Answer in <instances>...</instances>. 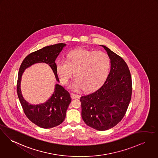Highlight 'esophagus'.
Segmentation results:
<instances>
[{"mask_svg": "<svg viewBox=\"0 0 158 158\" xmlns=\"http://www.w3.org/2000/svg\"><path fill=\"white\" fill-rule=\"evenodd\" d=\"M71 97L72 99H76V98H78L79 97V96L77 94H74V93H71Z\"/></svg>", "mask_w": 158, "mask_h": 158, "instance_id": "1", "label": "esophagus"}]
</instances>
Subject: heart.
Wrapping results in <instances>:
<instances>
[{
  "mask_svg": "<svg viewBox=\"0 0 158 158\" xmlns=\"http://www.w3.org/2000/svg\"><path fill=\"white\" fill-rule=\"evenodd\" d=\"M111 68V59L102 52L79 49L73 50L67 56V60H58L56 70L63 84H66L73 71L75 77L70 87L73 90L84 88L93 91L99 87L108 77Z\"/></svg>",
  "mask_w": 158,
  "mask_h": 158,
  "instance_id": "b5f03b06",
  "label": "heart"
}]
</instances>
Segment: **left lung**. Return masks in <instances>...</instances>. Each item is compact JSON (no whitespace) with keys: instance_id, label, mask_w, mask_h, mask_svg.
<instances>
[{"instance_id":"8db88e82","label":"left lung","mask_w":158,"mask_h":158,"mask_svg":"<svg viewBox=\"0 0 158 158\" xmlns=\"http://www.w3.org/2000/svg\"><path fill=\"white\" fill-rule=\"evenodd\" d=\"M111 59V69L104 83L95 91L82 95V118L94 129L105 131L123 119L132 94V81L123 58L104 45Z\"/></svg>"}]
</instances>
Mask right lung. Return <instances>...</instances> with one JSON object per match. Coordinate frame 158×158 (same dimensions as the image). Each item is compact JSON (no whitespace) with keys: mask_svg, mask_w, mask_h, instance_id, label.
I'll return each mask as SVG.
<instances>
[{"mask_svg":"<svg viewBox=\"0 0 158 158\" xmlns=\"http://www.w3.org/2000/svg\"><path fill=\"white\" fill-rule=\"evenodd\" d=\"M65 44L60 43L47 46L28 54L22 61L18 73L17 93L20 102L27 117L43 128H50L63 123L66 111L71 101L70 94L62 86L56 84L52 96L45 103L31 105L23 98L20 90L21 77L24 70L36 63H45L52 69L56 79L59 78L56 70L55 60Z\"/></svg>","mask_w":158,"mask_h":158,"instance_id":"1","label":"right lung"}]
</instances>
